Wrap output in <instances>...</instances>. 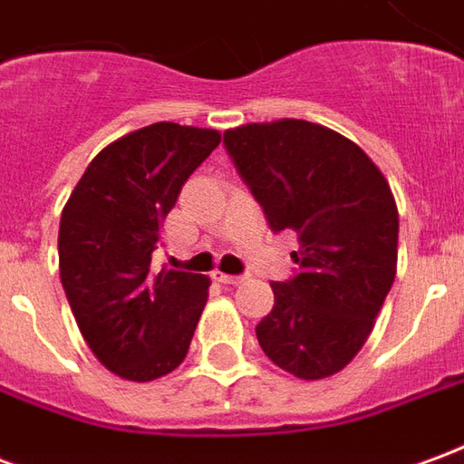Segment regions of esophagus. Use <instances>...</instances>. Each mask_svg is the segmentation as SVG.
<instances>
[{
	"label": "esophagus",
	"instance_id": "34e87169",
	"mask_svg": "<svg viewBox=\"0 0 464 464\" xmlns=\"http://www.w3.org/2000/svg\"><path fill=\"white\" fill-rule=\"evenodd\" d=\"M213 278L221 283H228V285H238V283H243V276H228V273H213Z\"/></svg>",
	"mask_w": 464,
	"mask_h": 464
}]
</instances>
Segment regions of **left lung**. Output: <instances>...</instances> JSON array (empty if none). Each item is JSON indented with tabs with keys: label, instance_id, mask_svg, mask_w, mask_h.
Masks as SVG:
<instances>
[{
	"label": "left lung",
	"instance_id": "8db88e82",
	"mask_svg": "<svg viewBox=\"0 0 464 464\" xmlns=\"http://www.w3.org/2000/svg\"><path fill=\"white\" fill-rule=\"evenodd\" d=\"M226 151L278 231H293L298 273L271 283L256 325L263 353L301 380L341 372L365 345L398 268V206L358 143L321 123L281 119L223 133Z\"/></svg>",
	"mask_w": 464,
	"mask_h": 464
}]
</instances>
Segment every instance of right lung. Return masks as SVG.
Here are the masks:
<instances>
[{"label":"right lung","instance_id":"right-lung-1","mask_svg":"<svg viewBox=\"0 0 464 464\" xmlns=\"http://www.w3.org/2000/svg\"><path fill=\"white\" fill-rule=\"evenodd\" d=\"M221 143L216 129L159 121L109 143L86 166L59 223V276L99 362L133 382L186 358L211 281L153 271L161 223Z\"/></svg>","mask_w":464,"mask_h":464}]
</instances>
